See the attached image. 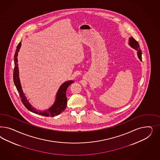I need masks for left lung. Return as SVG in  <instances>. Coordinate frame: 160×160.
Segmentation results:
<instances>
[{"label":"left lung","mask_w":160,"mask_h":160,"mask_svg":"<svg viewBox=\"0 0 160 160\" xmlns=\"http://www.w3.org/2000/svg\"><path fill=\"white\" fill-rule=\"evenodd\" d=\"M128 44L132 48L135 49L137 51L138 57V58L141 61H142V58H141L142 52H141V50L140 48V45H139L138 43L132 37H131V38H130V39H129Z\"/></svg>","instance_id":"8db88e82"}]
</instances>
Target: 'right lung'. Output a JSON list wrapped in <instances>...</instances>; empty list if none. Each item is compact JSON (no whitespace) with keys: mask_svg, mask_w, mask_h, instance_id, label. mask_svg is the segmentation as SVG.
Listing matches in <instances>:
<instances>
[{"mask_svg":"<svg viewBox=\"0 0 160 160\" xmlns=\"http://www.w3.org/2000/svg\"><path fill=\"white\" fill-rule=\"evenodd\" d=\"M20 47H21V42H20L17 46L15 56H14L15 68L13 71V81H14L15 86L16 87L18 92L19 94L20 97L21 98V101L28 110H29L30 112H34L35 114L45 117H54L58 116L62 112H64L66 108V106H67L66 90L68 87L72 83H73L74 81L70 80V81L66 82L60 86L56 94L55 102H54L53 106L50 107L48 109L44 112L36 110V108H34L32 106V105L30 104L29 101L27 100L26 97L24 96V94L23 92L20 82L19 77V68H18V64L17 57L18 56V52L19 51Z\"/></svg>","mask_w":160,"mask_h":160,"instance_id":"right-lung-1","label":"right lung"}]
</instances>
